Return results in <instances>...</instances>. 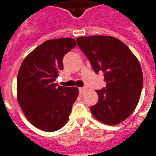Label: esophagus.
<instances>
[{"label": "esophagus", "mask_w": 156, "mask_h": 156, "mask_svg": "<svg viewBox=\"0 0 156 156\" xmlns=\"http://www.w3.org/2000/svg\"><path fill=\"white\" fill-rule=\"evenodd\" d=\"M88 88H86V87H81V88H79V92L80 94H82L84 93V92H85V91L87 90Z\"/></svg>", "instance_id": "1"}]
</instances>
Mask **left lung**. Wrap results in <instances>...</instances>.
Returning a JSON list of instances; mask_svg holds the SVG:
<instances>
[{
    "label": "left lung",
    "mask_w": 156,
    "mask_h": 156,
    "mask_svg": "<svg viewBox=\"0 0 156 156\" xmlns=\"http://www.w3.org/2000/svg\"><path fill=\"white\" fill-rule=\"evenodd\" d=\"M79 48L89 60L94 71L104 73L106 88L96 90L99 101L91 106L92 114L99 121L116 125L133 113L143 86L141 65L123 42L109 36L78 37Z\"/></svg>",
    "instance_id": "1"
}]
</instances>
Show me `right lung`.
I'll list each match as a JSON object with an SVG mask.
<instances>
[{"mask_svg":"<svg viewBox=\"0 0 156 156\" xmlns=\"http://www.w3.org/2000/svg\"><path fill=\"white\" fill-rule=\"evenodd\" d=\"M76 42L71 38L45 41L24 59L17 77V99L33 126L53 132L68 122L78 95L77 87L54 83L64 69L63 58Z\"/></svg>","mask_w":156,"mask_h":156,"instance_id":"1","label":"right lung"}]
</instances>
